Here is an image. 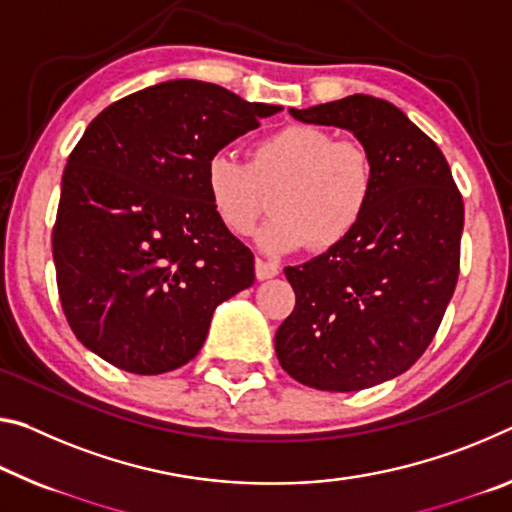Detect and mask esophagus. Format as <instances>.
I'll return each instance as SVG.
<instances>
[{
  "label": "esophagus",
  "mask_w": 512,
  "mask_h": 512,
  "mask_svg": "<svg viewBox=\"0 0 512 512\" xmlns=\"http://www.w3.org/2000/svg\"><path fill=\"white\" fill-rule=\"evenodd\" d=\"M255 275H257V280H271L278 275V266H275L273 262H266V259H257Z\"/></svg>",
  "instance_id": "esophagus-1"
}]
</instances>
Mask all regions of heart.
<instances>
[{"label": "heart", "instance_id": "b5f03b06", "mask_svg": "<svg viewBox=\"0 0 512 512\" xmlns=\"http://www.w3.org/2000/svg\"><path fill=\"white\" fill-rule=\"evenodd\" d=\"M205 191L227 230L250 234L264 212V193L278 189L271 218L257 232L264 253L310 246L335 248L358 230L376 189L369 150L314 125H289L250 148L248 166L216 152L205 161Z\"/></svg>", "mask_w": 512, "mask_h": 512}]
</instances>
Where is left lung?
Returning <instances> with one entry per match:
<instances>
[{
    "instance_id": "1",
    "label": "left lung",
    "mask_w": 512,
    "mask_h": 512,
    "mask_svg": "<svg viewBox=\"0 0 512 512\" xmlns=\"http://www.w3.org/2000/svg\"><path fill=\"white\" fill-rule=\"evenodd\" d=\"M289 113L351 132L376 166L358 230L285 269L296 307L275 332L291 378L358 392L408 371L433 342L458 282L465 207L440 148L392 102L358 93Z\"/></svg>"
}]
</instances>
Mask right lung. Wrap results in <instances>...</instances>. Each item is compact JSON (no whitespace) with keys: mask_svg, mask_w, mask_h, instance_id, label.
I'll list each match as a JSON object with an SVG mask.
<instances>
[{"mask_svg":"<svg viewBox=\"0 0 512 512\" xmlns=\"http://www.w3.org/2000/svg\"><path fill=\"white\" fill-rule=\"evenodd\" d=\"M282 107L170 79L104 109L72 150L54 225L63 312L88 351L157 376L198 355L216 307L255 282L218 221L205 161Z\"/></svg>","mask_w":512,"mask_h":512,"instance_id":"add662e5","label":"right lung"}]
</instances>
